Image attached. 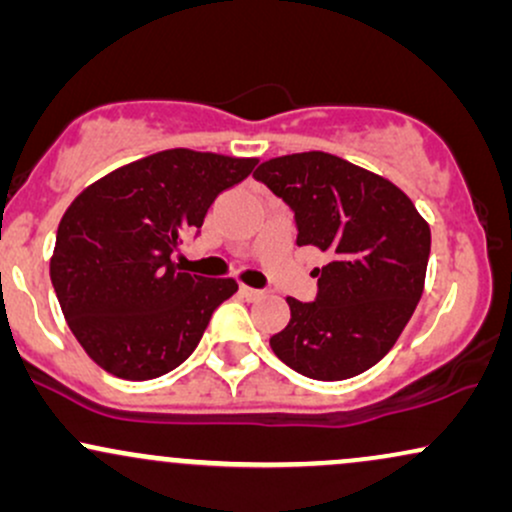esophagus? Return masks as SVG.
Listing matches in <instances>:
<instances>
[{
	"instance_id": "1",
	"label": "esophagus",
	"mask_w": 512,
	"mask_h": 512,
	"mask_svg": "<svg viewBox=\"0 0 512 512\" xmlns=\"http://www.w3.org/2000/svg\"><path fill=\"white\" fill-rule=\"evenodd\" d=\"M240 293H243V296L248 298V301H255V298H262L267 291H264V289H252V286L240 284Z\"/></svg>"
}]
</instances>
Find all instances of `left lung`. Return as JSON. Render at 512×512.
Wrapping results in <instances>:
<instances>
[{"label":"left lung","mask_w":512,"mask_h":512,"mask_svg":"<svg viewBox=\"0 0 512 512\" xmlns=\"http://www.w3.org/2000/svg\"><path fill=\"white\" fill-rule=\"evenodd\" d=\"M296 219V245L327 252L313 303L286 298L291 320L269 346L313 380H346L383 358L421 301L431 228L390 180L308 151L255 170Z\"/></svg>","instance_id":"1"}]
</instances>
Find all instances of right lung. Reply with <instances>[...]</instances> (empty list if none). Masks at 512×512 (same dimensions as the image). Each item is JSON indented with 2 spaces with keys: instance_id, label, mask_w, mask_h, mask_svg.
Segmentation results:
<instances>
[{
  "instance_id": "right-lung-1",
  "label": "right lung",
  "mask_w": 512,
  "mask_h": 512,
  "mask_svg": "<svg viewBox=\"0 0 512 512\" xmlns=\"http://www.w3.org/2000/svg\"><path fill=\"white\" fill-rule=\"evenodd\" d=\"M255 166L257 158L168 149L113 170L64 211L50 279L69 330L98 366L151 380L190 358L238 284L180 272L170 255Z\"/></svg>"
}]
</instances>
